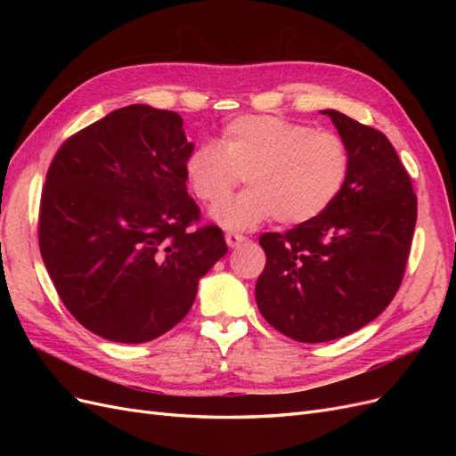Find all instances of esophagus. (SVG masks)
Instances as JSON below:
<instances>
[{
	"instance_id": "1",
	"label": "esophagus",
	"mask_w": 456,
	"mask_h": 456,
	"mask_svg": "<svg viewBox=\"0 0 456 456\" xmlns=\"http://www.w3.org/2000/svg\"><path fill=\"white\" fill-rule=\"evenodd\" d=\"M226 243H228V247H240L241 243H245L247 241V238L245 236H241V233H233V232H230V233H226Z\"/></svg>"
}]
</instances>
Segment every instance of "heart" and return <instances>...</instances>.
<instances>
[{
    "label": "heart",
    "instance_id": "obj_1",
    "mask_svg": "<svg viewBox=\"0 0 456 456\" xmlns=\"http://www.w3.org/2000/svg\"><path fill=\"white\" fill-rule=\"evenodd\" d=\"M350 173V151L338 134L272 116H243L226 123L220 146L203 141L184 161L188 188L215 205L241 177L250 190L216 205L211 220L224 230H251L273 218L305 224L338 198Z\"/></svg>",
    "mask_w": 456,
    "mask_h": 456
}]
</instances>
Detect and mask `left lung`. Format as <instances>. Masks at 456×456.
Listing matches in <instances>:
<instances>
[{"label": "left lung", "instance_id": "obj_1", "mask_svg": "<svg viewBox=\"0 0 456 456\" xmlns=\"http://www.w3.org/2000/svg\"><path fill=\"white\" fill-rule=\"evenodd\" d=\"M322 114L348 146L346 184L310 223L262 233L266 266L255 287L262 317L308 344L346 337L386 310L417 224V196L390 141L337 110Z\"/></svg>", "mask_w": 456, "mask_h": 456}]
</instances>
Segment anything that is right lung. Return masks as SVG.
<instances>
[{
  "mask_svg": "<svg viewBox=\"0 0 456 456\" xmlns=\"http://www.w3.org/2000/svg\"><path fill=\"white\" fill-rule=\"evenodd\" d=\"M183 118L148 104L114 110L68 139L47 171L39 251L76 320L102 338L141 344L190 312L198 283L228 251L188 196L194 150Z\"/></svg>",
  "mask_w": 456,
  "mask_h": 456,
  "instance_id": "1",
  "label": "right lung"
}]
</instances>
